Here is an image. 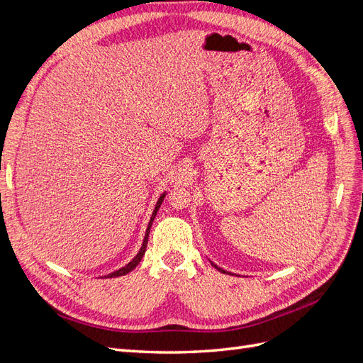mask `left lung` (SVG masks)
Instances as JSON below:
<instances>
[{"label":"left lung","mask_w":363,"mask_h":363,"mask_svg":"<svg viewBox=\"0 0 363 363\" xmlns=\"http://www.w3.org/2000/svg\"><path fill=\"white\" fill-rule=\"evenodd\" d=\"M212 265H213V267H215V268H216V269H218V271H221V272H225V274H227V271H224V269H223V268H218V267H216V265H215V263H212Z\"/></svg>","instance_id":"8db88e82"}]
</instances>
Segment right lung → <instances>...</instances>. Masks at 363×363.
I'll list each match as a JSON object with an SVG mask.
<instances>
[{
	"label": "right lung",
	"instance_id": "add662e5",
	"mask_svg": "<svg viewBox=\"0 0 363 363\" xmlns=\"http://www.w3.org/2000/svg\"><path fill=\"white\" fill-rule=\"evenodd\" d=\"M163 199H164V194H162L160 195V199H159V201H157V204H156V207H155V212H152V215H151V219H150V223H148V227H147V232H145V238H144V242H142V247H140V250H139V252L136 255V257L131 260V262H128L125 267H123V268H119L118 271H115V272H112V274H108L107 277H119V276H125V274H128L130 271H133L136 267H138V263L140 262V259L144 257V255H145V250H147V244H148V235H150V228H151V224H152V221H155V218H156V215H157V211H159V207H160V204H162V201H163Z\"/></svg>",
	"mask_w": 363,
	"mask_h": 363
}]
</instances>
